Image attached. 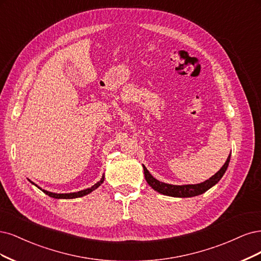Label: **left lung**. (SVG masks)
Listing matches in <instances>:
<instances>
[{"instance_id":"left-lung-1","label":"left lung","mask_w":261,"mask_h":261,"mask_svg":"<svg viewBox=\"0 0 261 261\" xmlns=\"http://www.w3.org/2000/svg\"><path fill=\"white\" fill-rule=\"evenodd\" d=\"M230 158H231V154L229 155L228 159H226L224 165L221 167V169L217 173H215L212 178H209L208 180L201 182V183H198V184H186V186H173V184L159 181V180L155 179L154 176L149 173V171L146 169V167L144 165H142V166H143V170H144L145 180L148 183V186L153 190H155L158 193H161V194H163V195L184 198V197H193V196H197V195L203 194V193L208 191L210 188L216 186V184L221 180L226 169H228Z\"/></svg>"}]
</instances>
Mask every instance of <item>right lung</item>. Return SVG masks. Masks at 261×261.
I'll return each instance as SVG.
<instances>
[{
	"label": "right lung",
	"mask_w": 261,
	"mask_h": 261,
	"mask_svg": "<svg viewBox=\"0 0 261 261\" xmlns=\"http://www.w3.org/2000/svg\"><path fill=\"white\" fill-rule=\"evenodd\" d=\"M104 179H105V175L103 174V176L102 178H100V180L97 182V183H95L93 187H91V188H89V189H86V190H82V191H79V192H73V193H53V192H48V191H46V190H43V189H41L40 187H38L37 184H35L33 182H31L30 180V182L32 183V184H35V186L38 188V189H40L42 192H44L46 195H48L49 197H53V198H63V199H71V198H78V197H82V196H86V195H88V194H90L91 192H93L94 190H96L100 184H102L103 182H104Z\"/></svg>",
	"instance_id": "right-lung-1"
}]
</instances>
